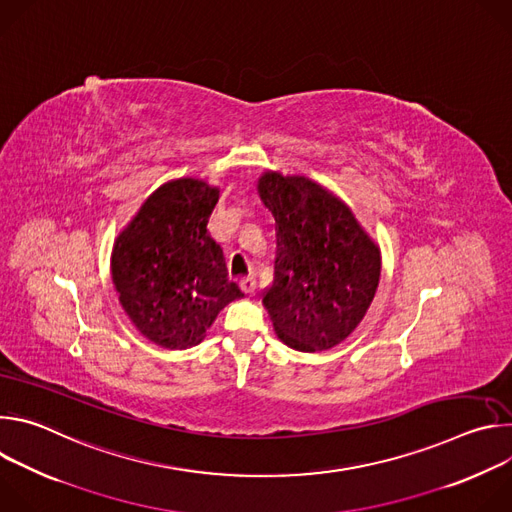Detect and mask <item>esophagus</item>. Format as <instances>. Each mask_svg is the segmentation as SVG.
<instances>
[{
  "mask_svg": "<svg viewBox=\"0 0 512 512\" xmlns=\"http://www.w3.org/2000/svg\"><path fill=\"white\" fill-rule=\"evenodd\" d=\"M255 277H243L241 281H239V287L245 291V294H253L255 291Z\"/></svg>",
  "mask_w": 512,
  "mask_h": 512,
  "instance_id": "1",
  "label": "esophagus"
}]
</instances>
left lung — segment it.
<instances>
[{"label": "left lung", "mask_w": 512, "mask_h": 512, "mask_svg": "<svg viewBox=\"0 0 512 512\" xmlns=\"http://www.w3.org/2000/svg\"><path fill=\"white\" fill-rule=\"evenodd\" d=\"M257 192L275 218V271L263 294L275 334L302 352L330 350L367 314L381 251L352 210L306 176L265 172Z\"/></svg>", "instance_id": "1"}]
</instances>
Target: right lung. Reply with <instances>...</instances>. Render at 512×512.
<instances>
[{"label": "right lung", "mask_w": 512, "mask_h": 512, "mask_svg": "<svg viewBox=\"0 0 512 512\" xmlns=\"http://www.w3.org/2000/svg\"><path fill=\"white\" fill-rule=\"evenodd\" d=\"M218 192L196 178L166 182L115 239L111 277L119 304L158 346L200 344L218 312L243 298L221 245L206 231Z\"/></svg>", "instance_id": "right-lung-1"}]
</instances>
